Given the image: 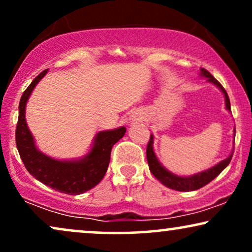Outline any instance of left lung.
<instances>
[{"label":"left lung","instance_id":"obj_1","mask_svg":"<svg viewBox=\"0 0 252 252\" xmlns=\"http://www.w3.org/2000/svg\"><path fill=\"white\" fill-rule=\"evenodd\" d=\"M200 75L205 76L207 80L221 89L222 93L224 94L225 98V108L227 110L230 111V101H229V96L225 92V89L222 87V85L216 80L211 73L207 69L201 68L200 69ZM232 158V152L228 158L223 159L222 161H220L219 164H216L215 166H213L208 170H205L199 173L193 174V176L189 177H180L177 174L172 173L168 170H166L163 165L159 163L158 158L156 157L155 151H154V135L150 136V141L148 143V148H146V159H148L149 168L151 171V173L160 181L161 184L168 187V189H174V190H180V192H189V190H195L201 189V187L206 186L207 184H209L213 179H215L216 177L228 166Z\"/></svg>","mask_w":252,"mask_h":252}]
</instances>
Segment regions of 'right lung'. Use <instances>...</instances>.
<instances>
[{
    "label": "right lung",
    "instance_id": "right-lung-1",
    "mask_svg": "<svg viewBox=\"0 0 252 252\" xmlns=\"http://www.w3.org/2000/svg\"><path fill=\"white\" fill-rule=\"evenodd\" d=\"M47 69L33 79L20 101V115L16 126V146L24 166L31 176L60 193L78 195L92 189L102 180L110 161L114 144L124 136V126L100 131L87 155L75 160H58L39 151L25 121V107L33 88L45 76Z\"/></svg>",
    "mask_w": 252,
    "mask_h": 252
}]
</instances>
